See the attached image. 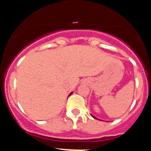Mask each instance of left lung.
Segmentation results:
<instances>
[{
    "mask_svg": "<svg viewBox=\"0 0 151 151\" xmlns=\"http://www.w3.org/2000/svg\"><path fill=\"white\" fill-rule=\"evenodd\" d=\"M93 117H94V119H97V118H96V117H94V116H93Z\"/></svg>",
    "mask_w": 151,
    "mask_h": 151,
    "instance_id": "left-lung-1",
    "label": "left lung"
}]
</instances>
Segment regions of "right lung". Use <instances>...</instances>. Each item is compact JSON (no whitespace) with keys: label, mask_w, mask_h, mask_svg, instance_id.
Masks as SVG:
<instances>
[{"label":"right lung","mask_w":151,"mask_h":151,"mask_svg":"<svg viewBox=\"0 0 151 151\" xmlns=\"http://www.w3.org/2000/svg\"><path fill=\"white\" fill-rule=\"evenodd\" d=\"M72 94H73V92H72V93H70V94H69V95H71Z\"/></svg>","instance_id":"obj_1"}]
</instances>
